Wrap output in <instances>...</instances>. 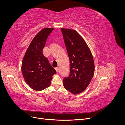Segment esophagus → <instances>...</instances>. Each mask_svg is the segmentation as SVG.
<instances>
[{
	"label": "esophagus",
	"mask_w": 125,
	"mask_h": 125,
	"mask_svg": "<svg viewBox=\"0 0 125 125\" xmlns=\"http://www.w3.org/2000/svg\"><path fill=\"white\" fill-rule=\"evenodd\" d=\"M55 70H56V72L57 73H58L59 72V69L58 68H55Z\"/></svg>",
	"instance_id": "esophagus-1"
}]
</instances>
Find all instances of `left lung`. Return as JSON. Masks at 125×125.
Masks as SVG:
<instances>
[{
    "mask_svg": "<svg viewBox=\"0 0 125 125\" xmlns=\"http://www.w3.org/2000/svg\"><path fill=\"white\" fill-rule=\"evenodd\" d=\"M70 62V73L63 79V86L73 94L84 91L93 76L95 67L89 47L76 31L61 28Z\"/></svg>",
    "mask_w": 125,
    "mask_h": 125,
    "instance_id": "left-lung-1",
    "label": "left lung"
}]
</instances>
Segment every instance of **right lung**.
I'll list each match as a JSON object with an SVG mask.
<instances>
[{
  "label": "right lung",
  "instance_id": "1",
  "mask_svg": "<svg viewBox=\"0 0 125 125\" xmlns=\"http://www.w3.org/2000/svg\"><path fill=\"white\" fill-rule=\"evenodd\" d=\"M54 28H45L39 32L30 44L23 57L21 72L26 83L36 91L49 87L56 70L43 54L46 40Z\"/></svg>",
  "mask_w": 125,
  "mask_h": 125
}]
</instances>
